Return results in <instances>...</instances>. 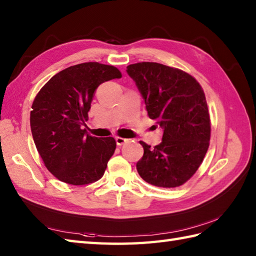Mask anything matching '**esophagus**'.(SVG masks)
<instances>
[{"label": "esophagus", "instance_id": "34e87169", "mask_svg": "<svg viewBox=\"0 0 256 256\" xmlns=\"http://www.w3.org/2000/svg\"><path fill=\"white\" fill-rule=\"evenodd\" d=\"M116 145H118V146H122L123 144H125V143H128V138H120V136L116 138Z\"/></svg>", "mask_w": 256, "mask_h": 256}]
</instances>
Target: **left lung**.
<instances>
[{"instance_id": "1", "label": "left lung", "mask_w": 256, "mask_h": 256, "mask_svg": "<svg viewBox=\"0 0 256 256\" xmlns=\"http://www.w3.org/2000/svg\"><path fill=\"white\" fill-rule=\"evenodd\" d=\"M142 94L150 118L164 130L162 143L144 155L136 168L146 182L175 188L194 176L209 148L211 124L204 89L192 74L158 62L128 66Z\"/></svg>"}]
</instances>
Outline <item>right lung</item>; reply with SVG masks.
<instances>
[{"mask_svg":"<svg viewBox=\"0 0 256 256\" xmlns=\"http://www.w3.org/2000/svg\"><path fill=\"white\" fill-rule=\"evenodd\" d=\"M121 77L114 66L84 62L56 74L36 94L30 111L32 138L47 170L60 182L82 186L104 174L116 140L91 136L81 125L88 121L98 86Z\"/></svg>","mask_w":256,"mask_h":256,"instance_id":"add662e5","label":"right lung"}]
</instances>
